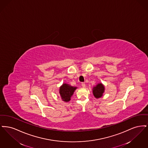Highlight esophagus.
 Masks as SVG:
<instances>
[{
  "mask_svg": "<svg viewBox=\"0 0 148 148\" xmlns=\"http://www.w3.org/2000/svg\"><path fill=\"white\" fill-rule=\"evenodd\" d=\"M82 86L83 88H85V83H82Z\"/></svg>",
  "mask_w": 148,
  "mask_h": 148,
  "instance_id": "obj_1",
  "label": "esophagus"
}]
</instances>
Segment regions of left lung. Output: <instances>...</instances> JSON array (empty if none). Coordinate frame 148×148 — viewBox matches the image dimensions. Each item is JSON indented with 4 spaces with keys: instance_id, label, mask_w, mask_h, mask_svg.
Listing matches in <instances>:
<instances>
[{
    "instance_id": "left-lung-1",
    "label": "left lung",
    "mask_w": 148,
    "mask_h": 148,
    "mask_svg": "<svg viewBox=\"0 0 148 148\" xmlns=\"http://www.w3.org/2000/svg\"><path fill=\"white\" fill-rule=\"evenodd\" d=\"M105 92V86L101 83H98L92 88V94L95 98H100Z\"/></svg>"
}]
</instances>
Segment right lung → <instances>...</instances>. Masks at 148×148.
Instances as JSON below:
<instances>
[{"instance_id": "add662e5", "label": "right lung", "mask_w": 148, "mask_h": 148, "mask_svg": "<svg viewBox=\"0 0 148 148\" xmlns=\"http://www.w3.org/2000/svg\"><path fill=\"white\" fill-rule=\"evenodd\" d=\"M77 89V86H73L68 84L63 83L59 88V94L62 100L65 102L69 101Z\"/></svg>"}]
</instances>
